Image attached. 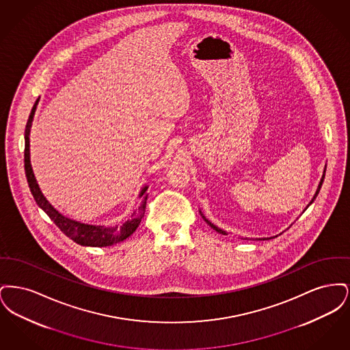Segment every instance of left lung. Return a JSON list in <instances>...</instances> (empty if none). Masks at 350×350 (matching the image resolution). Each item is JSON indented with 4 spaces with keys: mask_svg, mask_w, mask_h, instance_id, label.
Instances as JSON below:
<instances>
[{
    "mask_svg": "<svg viewBox=\"0 0 350 350\" xmlns=\"http://www.w3.org/2000/svg\"><path fill=\"white\" fill-rule=\"evenodd\" d=\"M324 177H325V170H324V174H323V177H321V180H320V183H319V187H317V193H315L314 198H312V200H311V203H312V202L315 200V198H317V194H319V191H320V187H321V185H323V181H324ZM311 203H310V204H311ZM310 204H308V206H310ZM308 206H307V207H308ZM203 219H204V221H206V223H207V224H208V226H210L211 228H214V230H215L217 232L223 233V234H227V232H226V231H223V230L217 228V226H214V224H213V223H211L210 220H207L206 217H203ZM264 240H267V239H264Z\"/></svg>",
    "mask_w": 350,
    "mask_h": 350,
    "instance_id": "obj_1",
    "label": "left lung"
}]
</instances>
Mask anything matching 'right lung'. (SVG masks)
<instances>
[{"mask_svg": "<svg viewBox=\"0 0 350 350\" xmlns=\"http://www.w3.org/2000/svg\"><path fill=\"white\" fill-rule=\"evenodd\" d=\"M38 100L39 98L33 103V110L30 113V117L27 119V124H26V130H25V173H26V178H27L33 200L38 203V206L51 217V220H53V223L60 228L62 232L80 245L109 247V245L117 244L119 241H123L124 239H127L129 236H131L135 232V230L140 224L142 217L144 215L146 200H147L146 191H147L148 186H146L140 193V197L144 198L143 204L139 207L137 213L133 214V219L126 221L123 226H119V227L118 226L116 227L90 226V224H83L80 221H75L69 217L62 215L57 210H55L51 206L50 202L46 200L44 196L42 194V191L36 183V180L33 177V167L30 164V137H29V135H30V127H31V122H33V113H35Z\"/></svg>", "mask_w": 350, "mask_h": 350, "instance_id": "1", "label": "right lung"}]
</instances>
